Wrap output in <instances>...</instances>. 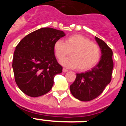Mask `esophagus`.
<instances>
[{
  "instance_id": "34e87169",
  "label": "esophagus",
  "mask_w": 126,
  "mask_h": 126,
  "mask_svg": "<svg viewBox=\"0 0 126 126\" xmlns=\"http://www.w3.org/2000/svg\"><path fill=\"white\" fill-rule=\"evenodd\" d=\"M62 71H63L64 73H67V72L68 71V70L66 69H65V68H63V69H62Z\"/></svg>"
}]
</instances>
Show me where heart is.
Instances as JSON below:
<instances>
[{
    "instance_id": "obj_1",
    "label": "heart",
    "mask_w": 126,
    "mask_h": 126,
    "mask_svg": "<svg viewBox=\"0 0 126 126\" xmlns=\"http://www.w3.org/2000/svg\"><path fill=\"white\" fill-rule=\"evenodd\" d=\"M53 51L59 60L64 59L71 52V57L61 61V64L67 68L85 71L92 69L98 62L100 49L98 45L87 38L74 34L67 38L65 43L57 40L53 45Z\"/></svg>"
}]
</instances>
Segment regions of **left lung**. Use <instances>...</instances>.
I'll list each match as a JSON object with an SVG mask.
<instances>
[{
    "label": "left lung",
    "mask_w": 126,
    "mask_h": 126,
    "mask_svg": "<svg viewBox=\"0 0 126 126\" xmlns=\"http://www.w3.org/2000/svg\"><path fill=\"white\" fill-rule=\"evenodd\" d=\"M94 39L101 50L100 60L92 70L77 73L75 81L70 86L72 94L83 102L98 97L110 83L112 78L113 67L112 50L103 40L96 36Z\"/></svg>",
    "instance_id": "8db88e82"
}]
</instances>
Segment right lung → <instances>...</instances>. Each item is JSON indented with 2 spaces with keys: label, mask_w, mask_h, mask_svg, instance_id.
I'll use <instances>...</instances> for the list:
<instances>
[{
  "label": "right lung",
  "mask_w": 126,
  "mask_h": 126,
  "mask_svg": "<svg viewBox=\"0 0 126 126\" xmlns=\"http://www.w3.org/2000/svg\"><path fill=\"white\" fill-rule=\"evenodd\" d=\"M64 36L62 31L43 28L26 35L16 46L12 66L16 83L24 94L38 97L52 89L54 77L62 71L53 45Z\"/></svg>",
  "instance_id": "1"
}]
</instances>
